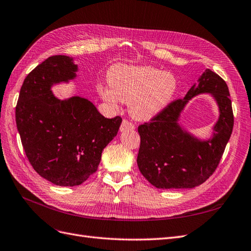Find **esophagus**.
<instances>
[{
	"instance_id": "obj_1",
	"label": "esophagus",
	"mask_w": 251,
	"mask_h": 251,
	"mask_svg": "<svg viewBox=\"0 0 251 251\" xmlns=\"http://www.w3.org/2000/svg\"><path fill=\"white\" fill-rule=\"evenodd\" d=\"M134 129V125L129 122L128 120H123L120 127L121 131H126V130H133Z\"/></svg>"
}]
</instances>
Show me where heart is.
<instances>
[{"mask_svg":"<svg viewBox=\"0 0 251 251\" xmlns=\"http://www.w3.org/2000/svg\"><path fill=\"white\" fill-rule=\"evenodd\" d=\"M107 78L110 87L98 85L99 95L114 107L120 101L128 103V111L138 121H149L160 114L177 87L173 74L149 66H116Z\"/></svg>","mask_w":251,"mask_h":251,"instance_id":"heart-1","label":"heart"}]
</instances>
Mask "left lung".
<instances>
[{
	"label": "left lung",
	"mask_w": 251,
	"mask_h": 251,
	"mask_svg": "<svg viewBox=\"0 0 251 251\" xmlns=\"http://www.w3.org/2000/svg\"><path fill=\"white\" fill-rule=\"evenodd\" d=\"M210 93L217 101L220 117L213 138L200 140L178 124L180 112L190 98ZM226 82L206 69L184 99L171 102L148 123L139 126L141 144L138 166L141 174L156 188H193L216 171L233 128L231 100Z\"/></svg>",
	"instance_id": "1"
}]
</instances>
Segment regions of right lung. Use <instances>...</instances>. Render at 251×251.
I'll use <instances>...</instances> for the list:
<instances>
[{
    "mask_svg": "<svg viewBox=\"0 0 251 251\" xmlns=\"http://www.w3.org/2000/svg\"><path fill=\"white\" fill-rule=\"evenodd\" d=\"M76 71L73 58L49 56L25 77L16 107L28 161L42 177L59 186L81 185L95 174L122 123L121 117H103L87 99L53 96L51 86L73 80Z\"/></svg>",
    "mask_w": 251,
    "mask_h": 251,
    "instance_id": "1",
    "label": "right lung"
}]
</instances>
